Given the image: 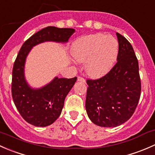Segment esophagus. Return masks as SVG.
Here are the masks:
<instances>
[{
    "label": "esophagus",
    "instance_id": "1",
    "mask_svg": "<svg viewBox=\"0 0 155 155\" xmlns=\"http://www.w3.org/2000/svg\"><path fill=\"white\" fill-rule=\"evenodd\" d=\"M78 81H81V82H83V83H86L85 80H84V78H81V77H78Z\"/></svg>",
    "mask_w": 155,
    "mask_h": 155
}]
</instances>
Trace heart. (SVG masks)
I'll use <instances>...</instances> for the list:
<instances>
[{
  "label": "heart",
  "instance_id": "1",
  "mask_svg": "<svg viewBox=\"0 0 155 155\" xmlns=\"http://www.w3.org/2000/svg\"><path fill=\"white\" fill-rule=\"evenodd\" d=\"M119 51L117 39L103 33L82 36L73 42L71 53L78 63H85L90 77L97 78L107 74L116 63Z\"/></svg>",
  "mask_w": 155,
  "mask_h": 155
}]
</instances>
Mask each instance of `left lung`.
Wrapping results in <instances>:
<instances>
[{"instance_id":"obj_1","label":"left lung","mask_w":155,"mask_h":155,"mask_svg":"<svg viewBox=\"0 0 155 155\" xmlns=\"http://www.w3.org/2000/svg\"><path fill=\"white\" fill-rule=\"evenodd\" d=\"M119 45L117 63L105 76L87 80L86 110L101 127H113L127 122L134 113L141 92L138 60L130 43L116 33Z\"/></svg>"}]
</instances>
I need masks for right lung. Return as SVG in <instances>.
Returning a JSON list of instances; mask_svg holds the SVG:
<instances>
[{
  "label": "right lung",
  "mask_w": 155,
  "mask_h": 155,
  "mask_svg": "<svg viewBox=\"0 0 155 155\" xmlns=\"http://www.w3.org/2000/svg\"><path fill=\"white\" fill-rule=\"evenodd\" d=\"M75 32L72 28L49 26L30 36L19 51L12 69V95L17 110L28 123L36 127L53 124L60 116L66 95L77 78L55 77L41 88L31 87L25 75V62L34 46L45 42L66 43Z\"/></svg>",
  "instance_id": "add662e5"
}]
</instances>
